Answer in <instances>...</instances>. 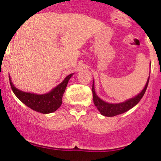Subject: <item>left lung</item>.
<instances>
[{"instance_id":"1","label":"left lung","mask_w":161,"mask_h":161,"mask_svg":"<svg viewBox=\"0 0 161 161\" xmlns=\"http://www.w3.org/2000/svg\"><path fill=\"white\" fill-rule=\"evenodd\" d=\"M149 77L147 80V83L145 85V87L143 88V90L140 92L138 95L136 97L130 98L126 100V102H121V103L117 104H111L108 103V102H104L102 100L100 97H98L97 96L96 93H95L94 89V81L93 82V87H92V92H93V103H94L95 106L97 108L101 114L106 116V117H113L115 115L121 114L125 113L130 109L133 108L134 106L137 105L139 102V101L141 100V98L144 95L146 89L147 88V85H148Z\"/></svg>"}]
</instances>
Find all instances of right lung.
Returning a JSON list of instances; mask_svg holds the SVG:
<instances>
[{
  "instance_id": "obj_1",
  "label": "right lung",
  "mask_w": 161,
  "mask_h": 161,
  "mask_svg": "<svg viewBox=\"0 0 161 161\" xmlns=\"http://www.w3.org/2000/svg\"><path fill=\"white\" fill-rule=\"evenodd\" d=\"M73 74H70L65 77L63 81L54 88L49 93L45 94H35L32 93H25L17 89L12 83L9 76L11 89L14 94L22 103L27 106L35 111L42 114H49L55 111L59 108L62 104V97L66 89L68 80Z\"/></svg>"
}]
</instances>
